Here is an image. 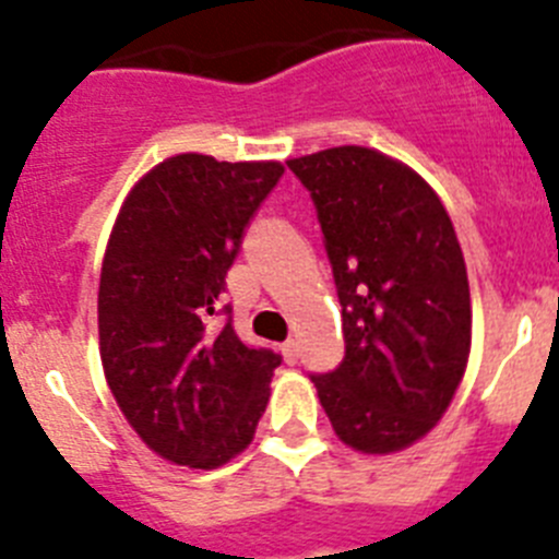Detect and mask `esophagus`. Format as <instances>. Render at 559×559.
<instances>
[{
	"label": "esophagus",
	"mask_w": 559,
	"mask_h": 559,
	"mask_svg": "<svg viewBox=\"0 0 559 559\" xmlns=\"http://www.w3.org/2000/svg\"><path fill=\"white\" fill-rule=\"evenodd\" d=\"M283 355H285V360H288V364H296V358H299V344H296L294 338L285 341V344H283Z\"/></svg>",
	"instance_id": "obj_1"
}]
</instances>
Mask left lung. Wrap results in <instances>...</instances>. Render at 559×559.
<instances>
[{"label":"left lung","mask_w":559,"mask_h":559,"mask_svg":"<svg viewBox=\"0 0 559 559\" xmlns=\"http://www.w3.org/2000/svg\"><path fill=\"white\" fill-rule=\"evenodd\" d=\"M322 226L344 360L310 374L341 442L392 453L451 406L471 353V285L437 192L372 147L288 162Z\"/></svg>","instance_id":"1"}]
</instances>
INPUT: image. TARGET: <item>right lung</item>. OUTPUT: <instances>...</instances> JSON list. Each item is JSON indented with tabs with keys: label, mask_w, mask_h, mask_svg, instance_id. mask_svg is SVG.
<instances>
[{
	"label": "right lung",
	"mask_w": 559,
	"mask_h": 559,
	"mask_svg": "<svg viewBox=\"0 0 559 559\" xmlns=\"http://www.w3.org/2000/svg\"><path fill=\"white\" fill-rule=\"evenodd\" d=\"M285 167L181 153L133 187L100 271L97 324L108 389L159 456L212 471L243 451L283 355L231 328L226 271ZM210 314H224L215 331Z\"/></svg>",
	"instance_id": "obj_1"
}]
</instances>
